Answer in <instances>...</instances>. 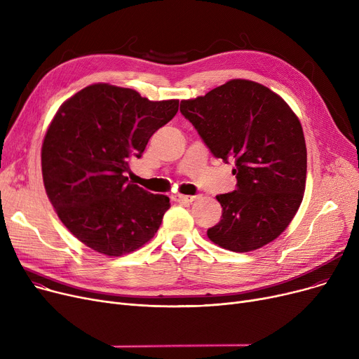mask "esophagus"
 <instances>
[{
    "label": "esophagus",
    "instance_id": "obj_1",
    "mask_svg": "<svg viewBox=\"0 0 359 359\" xmlns=\"http://www.w3.org/2000/svg\"><path fill=\"white\" fill-rule=\"evenodd\" d=\"M199 196L198 195H179L177 196V201L179 202H194V201H196Z\"/></svg>",
    "mask_w": 359,
    "mask_h": 359
}]
</instances>
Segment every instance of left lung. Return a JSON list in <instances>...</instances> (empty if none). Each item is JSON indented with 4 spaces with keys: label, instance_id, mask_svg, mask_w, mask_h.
I'll list each match as a JSON object with an SVG mask.
<instances>
[{
    "label": "left lung",
    "instance_id": "left-lung-1",
    "mask_svg": "<svg viewBox=\"0 0 359 359\" xmlns=\"http://www.w3.org/2000/svg\"><path fill=\"white\" fill-rule=\"evenodd\" d=\"M180 111L217 158L236 161L237 189L217 196L222 215L208 238L238 253L273 241L306 191L307 148L292 109L271 88L236 79L182 100Z\"/></svg>",
    "mask_w": 359,
    "mask_h": 359
}]
</instances>
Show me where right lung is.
I'll list each match as a JSON object with an SVG mask.
<instances>
[{
  "label": "right lung",
  "mask_w": 359,
  "mask_h": 359,
  "mask_svg": "<svg viewBox=\"0 0 359 359\" xmlns=\"http://www.w3.org/2000/svg\"><path fill=\"white\" fill-rule=\"evenodd\" d=\"M179 100L153 102L132 88L91 84L65 100L42 144L46 195L81 243L106 256L135 252L153 238L170 208L128 180L130 158L172 121Z\"/></svg>",
  "instance_id": "add662e5"
}]
</instances>
